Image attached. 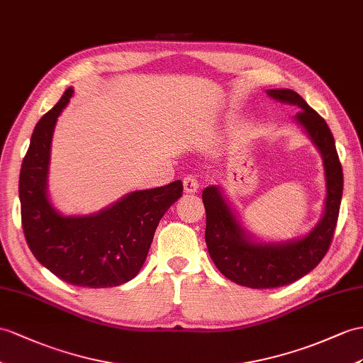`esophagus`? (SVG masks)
Instances as JSON below:
<instances>
[{
  "label": "esophagus",
  "instance_id": "obj_1",
  "mask_svg": "<svg viewBox=\"0 0 363 363\" xmlns=\"http://www.w3.org/2000/svg\"><path fill=\"white\" fill-rule=\"evenodd\" d=\"M183 188H184V192L188 194H196L200 188V183L197 180L196 175H186L183 179Z\"/></svg>",
  "mask_w": 363,
  "mask_h": 363
}]
</instances>
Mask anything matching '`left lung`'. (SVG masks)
Instances as JSON below:
<instances>
[{
    "instance_id": "left-lung-1",
    "label": "left lung",
    "mask_w": 363,
    "mask_h": 363,
    "mask_svg": "<svg viewBox=\"0 0 363 363\" xmlns=\"http://www.w3.org/2000/svg\"><path fill=\"white\" fill-rule=\"evenodd\" d=\"M267 92L274 100L300 108L296 120L305 128L323 157L326 203L320 223L302 240L260 245L251 242L245 234L217 186L203 191L201 199L206 209L205 240L212 262L234 284L254 289L293 284L322 262L333 242L343 191L342 164L326 121L294 91L269 89Z\"/></svg>"
}]
</instances>
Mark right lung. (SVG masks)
I'll use <instances>...</instances> for the list:
<instances>
[{"instance_id": "right-lung-1", "label": "right lung", "mask_w": 363, "mask_h": 363, "mask_svg": "<svg viewBox=\"0 0 363 363\" xmlns=\"http://www.w3.org/2000/svg\"><path fill=\"white\" fill-rule=\"evenodd\" d=\"M72 87L37 123L20 172L21 225L43 267L75 286L111 288L134 279L143 267L164 212L182 197L183 183L130 192L89 217H63L46 197L50 140Z\"/></svg>"}]
</instances>
